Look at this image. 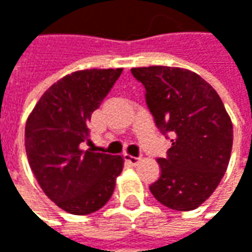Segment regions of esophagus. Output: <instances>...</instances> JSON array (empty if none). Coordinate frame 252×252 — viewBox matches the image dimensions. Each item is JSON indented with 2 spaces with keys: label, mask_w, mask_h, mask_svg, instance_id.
<instances>
[{
  "label": "esophagus",
  "mask_w": 252,
  "mask_h": 252,
  "mask_svg": "<svg viewBox=\"0 0 252 252\" xmlns=\"http://www.w3.org/2000/svg\"><path fill=\"white\" fill-rule=\"evenodd\" d=\"M123 158H125V161H126L127 164H130V165H137L139 161H140L139 157H133V156H129V154H125Z\"/></svg>",
  "instance_id": "34e87169"
}]
</instances>
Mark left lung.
Segmentation results:
<instances>
[{
  "label": "left lung",
  "mask_w": 252,
  "mask_h": 252,
  "mask_svg": "<svg viewBox=\"0 0 252 252\" xmlns=\"http://www.w3.org/2000/svg\"><path fill=\"white\" fill-rule=\"evenodd\" d=\"M146 90L156 126L172 146L158 158L160 178L150 192L164 206L193 210L215 192L227 169L233 125L226 108L200 75L185 68L151 65L131 68Z\"/></svg>",
  "instance_id": "1"
}]
</instances>
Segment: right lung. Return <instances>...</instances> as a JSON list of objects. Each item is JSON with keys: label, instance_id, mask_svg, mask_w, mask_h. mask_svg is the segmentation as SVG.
<instances>
[{"label": "right lung", "instance_id": "add662e5", "mask_svg": "<svg viewBox=\"0 0 252 252\" xmlns=\"http://www.w3.org/2000/svg\"><path fill=\"white\" fill-rule=\"evenodd\" d=\"M122 68L83 70L54 83L25 127V149L40 188L73 215L94 213L111 199L123 168L121 156L81 150L88 122L121 77Z\"/></svg>", "mask_w": 252, "mask_h": 252}]
</instances>
